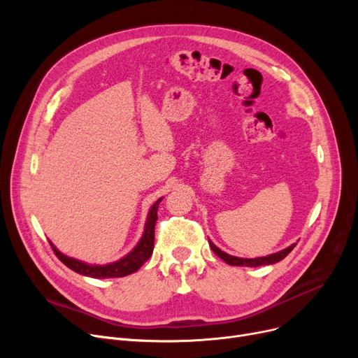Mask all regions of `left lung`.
Here are the masks:
<instances>
[{"instance_id": "1", "label": "left lung", "mask_w": 358, "mask_h": 358, "mask_svg": "<svg viewBox=\"0 0 358 358\" xmlns=\"http://www.w3.org/2000/svg\"><path fill=\"white\" fill-rule=\"evenodd\" d=\"M209 245L212 248V251L219 257L222 258L227 264L229 266H238V267H259V266H271V264H275V262L281 261L285 257H287V254L296 247V243H292L290 247L281 250L278 252H274V254H270V255H266V257H258V258H239V257H234V255H229L224 251H222L220 248H217L215 243L212 241H209Z\"/></svg>"}]
</instances>
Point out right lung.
I'll return each mask as SVG.
<instances>
[{
	"instance_id": "obj_1",
	"label": "right lung",
	"mask_w": 358,
	"mask_h": 358,
	"mask_svg": "<svg viewBox=\"0 0 358 358\" xmlns=\"http://www.w3.org/2000/svg\"><path fill=\"white\" fill-rule=\"evenodd\" d=\"M162 197L158 199L152 208L148 212V217L145 222V228L142 238L136 243V247L131 250L129 254H126L123 258L115 261V262H108V264H88V262H84L81 259L68 257L62 254L58 248H56L53 243L50 242V245L55 251V254L58 255V258L64 262L66 267L73 270L75 273H78L81 275L92 277V278H115V277H124L131 273L138 271L145 261L149 259V257L152 255L154 251V239H155V223L158 219V206L161 203Z\"/></svg>"
}]
</instances>
